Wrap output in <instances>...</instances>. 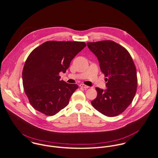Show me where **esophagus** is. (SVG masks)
Here are the masks:
<instances>
[{"label":"esophagus","mask_w":158,"mask_h":158,"mask_svg":"<svg viewBox=\"0 0 158 158\" xmlns=\"http://www.w3.org/2000/svg\"><path fill=\"white\" fill-rule=\"evenodd\" d=\"M80 87H82V88H84V89H85L89 88V86H87V85H84V84H81V85H80Z\"/></svg>","instance_id":"34e87169"}]
</instances>
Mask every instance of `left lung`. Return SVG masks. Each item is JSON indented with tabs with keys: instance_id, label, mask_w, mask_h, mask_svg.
I'll list each match as a JSON object with an SVG mask.
<instances>
[{
	"instance_id": "8db88e82",
	"label": "left lung",
	"mask_w": 158,
	"mask_h": 158,
	"mask_svg": "<svg viewBox=\"0 0 158 158\" xmlns=\"http://www.w3.org/2000/svg\"><path fill=\"white\" fill-rule=\"evenodd\" d=\"M87 44L97 57L107 82L106 89L96 88L97 96L92 105L104 115H118L129 106L136 93L137 78L132 59L125 48L112 41Z\"/></svg>"
}]
</instances>
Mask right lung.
<instances>
[{
    "mask_svg": "<svg viewBox=\"0 0 158 158\" xmlns=\"http://www.w3.org/2000/svg\"><path fill=\"white\" fill-rule=\"evenodd\" d=\"M86 44L79 41H46L27 57L23 71L25 93L32 107L46 115H54L64 108L78 88L60 81L71 60Z\"/></svg>",
    "mask_w": 158,
    "mask_h": 158,
    "instance_id": "obj_1",
    "label": "right lung"
}]
</instances>
